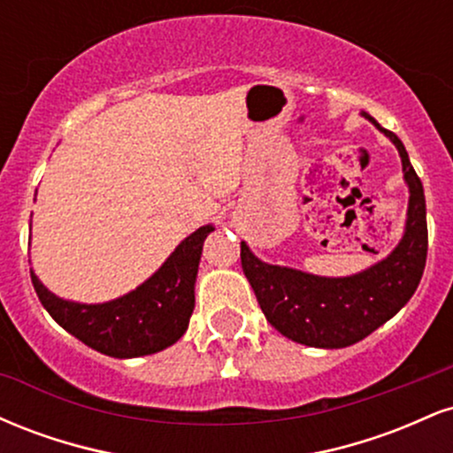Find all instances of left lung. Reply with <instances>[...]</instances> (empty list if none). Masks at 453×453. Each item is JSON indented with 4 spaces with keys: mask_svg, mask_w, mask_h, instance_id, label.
<instances>
[{
    "mask_svg": "<svg viewBox=\"0 0 453 453\" xmlns=\"http://www.w3.org/2000/svg\"><path fill=\"white\" fill-rule=\"evenodd\" d=\"M366 119L396 144L411 191L407 230L392 256L353 277L326 279L259 262L241 242L242 273L266 319L283 336L309 347L339 349L366 339L409 303L424 274L428 226L422 180L396 134Z\"/></svg>",
    "mask_w": 453,
    "mask_h": 453,
    "instance_id": "obj_1",
    "label": "left lung"
}]
</instances>
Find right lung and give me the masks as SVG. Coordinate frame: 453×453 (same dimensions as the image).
I'll list each match as a JSON object with an SVG mask.
<instances>
[{
	"instance_id": "obj_1",
	"label": "right lung",
	"mask_w": 453,
	"mask_h": 453,
	"mask_svg": "<svg viewBox=\"0 0 453 453\" xmlns=\"http://www.w3.org/2000/svg\"><path fill=\"white\" fill-rule=\"evenodd\" d=\"M212 230L204 226L187 236L153 277L112 303H67L50 294L34 273L31 283L57 324L91 349L112 357L149 356L185 334L196 304L194 283L202 244Z\"/></svg>"
}]
</instances>
